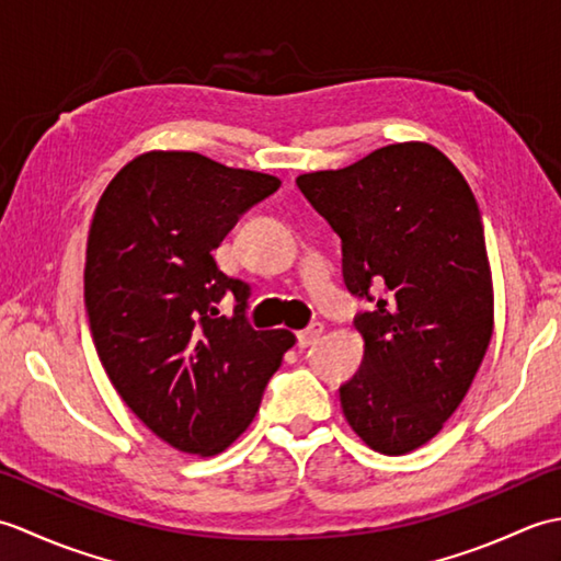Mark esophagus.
Instances as JSON below:
<instances>
[{"label":"esophagus","instance_id":"34e87169","mask_svg":"<svg viewBox=\"0 0 561 561\" xmlns=\"http://www.w3.org/2000/svg\"><path fill=\"white\" fill-rule=\"evenodd\" d=\"M320 335H323V325H320V323H313L311 328H306V330H301V332H296V344H299L301 350H306V347H311V344H316Z\"/></svg>","mask_w":561,"mask_h":561}]
</instances>
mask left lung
<instances>
[{"label":"left lung","mask_w":561,"mask_h":561,"mask_svg":"<svg viewBox=\"0 0 561 561\" xmlns=\"http://www.w3.org/2000/svg\"><path fill=\"white\" fill-rule=\"evenodd\" d=\"M342 238L347 289L380 291L354 320L362 368L340 388L368 448L404 456L468 396L494 332V284L478 199L444 151L400 141L337 171L296 178Z\"/></svg>","instance_id":"1"}]
</instances>
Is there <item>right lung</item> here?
Segmentation results:
<instances>
[{
	"mask_svg": "<svg viewBox=\"0 0 561 561\" xmlns=\"http://www.w3.org/2000/svg\"><path fill=\"white\" fill-rule=\"evenodd\" d=\"M279 185L197 151L153 149L115 173L93 211L83 301L99 359L153 434L199 458L245 432L294 344L289 330L248 325V284L211 257ZM229 290L237 311L221 317Z\"/></svg>",
	"mask_w": 561,
	"mask_h": 561,
	"instance_id": "obj_1",
	"label": "right lung"
}]
</instances>
